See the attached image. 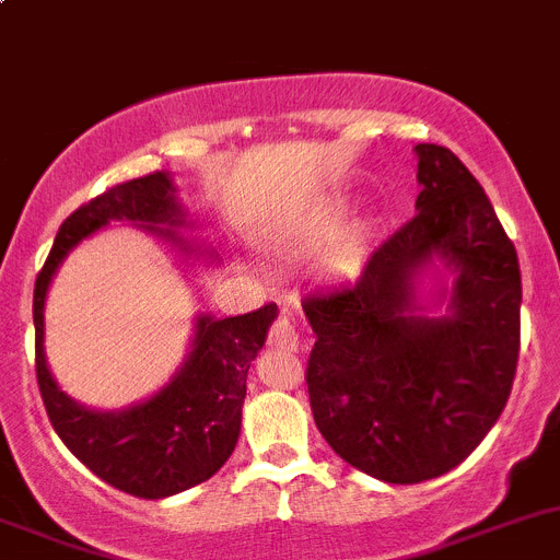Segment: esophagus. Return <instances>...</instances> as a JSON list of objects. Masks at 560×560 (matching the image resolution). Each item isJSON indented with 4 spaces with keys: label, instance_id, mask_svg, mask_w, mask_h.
Here are the masks:
<instances>
[{
    "label": "esophagus",
    "instance_id": "esophagus-1",
    "mask_svg": "<svg viewBox=\"0 0 560 560\" xmlns=\"http://www.w3.org/2000/svg\"><path fill=\"white\" fill-rule=\"evenodd\" d=\"M268 341H270V347L287 349V352L298 349V343H301V336H298L295 319H292V316L287 312L279 314V319H276L273 327H270Z\"/></svg>",
    "mask_w": 560,
    "mask_h": 560
}]
</instances>
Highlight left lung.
<instances>
[{
	"label": "left lung",
	"instance_id": "1",
	"mask_svg": "<svg viewBox=\"0 0 560 560\" xmlns=\"http://www.w3.org/2000/svg\"><path fill=\"white\" fill-rule=\"evenodd\" d=\"M417 213L349 284L303 298L316 336L314 422L349 466L389 485L442 477L504 411L521 352V265L488 195L450 149L420 143ZM433 256L456 273L451 314H416Z\"/></svg>",
	"mask_w": 560,
	"mask_h": 560
}]
</instances>
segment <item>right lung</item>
Segmentation results:
<instances>
[{
	"label": "right lung",
	"mask_w": 560,
	"mask_h": 560,
	"mask_svg": "<svg viewBox=\"0 0 560 560\" xmlns=\"http://www.w3.org/2000/svg\"><path fill=\"white\" fill-rule=\"evenodd\" d=\"M113 219L145 228L191 254L173 228H184L167 173L124 180L83 202L65 219L35 281V369L45 411L72 455L116 490L138 499H165L211 479L233 455L241 433L248 365L262 349L276 306L228 319L197 316L195 341L171 385L121 411H94L75 404L50 376L43 349V308L61 259ZM167 223V229H156ZM202 254V252H200Z\"/></svg>",
	"instance_id": "right-lung-1"
}]
</instances>
